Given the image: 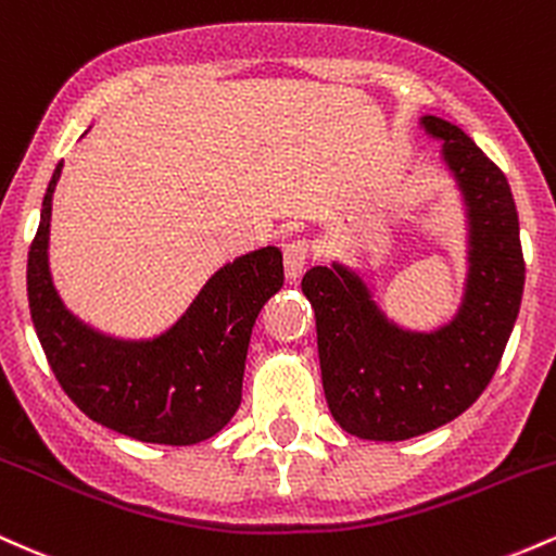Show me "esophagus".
I'll use <instances>...</instances> for the list:
<instances>
[{
    "instance_id": "34e87169",
    "label": "esophagus",
    "mask_w": 556,
    "mask_h": 556,
    "mask_svg": "<svg viewBox=\"0 0 556 556\" xmlns=\"http://www.w3.org/2000/svg\"><path fill=\"white\" fill-rule=\"evenodd\" d=\"M282 256H285L287 279H290V282H295L300 274L305 271V264H308V258H311V242L308 240L287 242Z\"/></svg>"
}]
</instances>
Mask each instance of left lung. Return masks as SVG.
<instances>
[{
    "instance_id": "8db88e82",
    "label": "left lung",
    "mask_w": 556,
    "mask_h": 556,
    "mask_svg": "<svg viewBox=\"0 0 556 556\" xmlns=\"http://www.w3.org/2000/svg\"><path fill=\"white\" fill-rule=\"evenodd\" d=\"M468 208V279L455 318L437 331L402 329L381 314L361 274L342 264L305 271L316 311L329 410L344 431L402 442L468 410L489 387L518 318L526 261L507 177L457 125L420 119Z\"/></svg>"
}]
</instances>
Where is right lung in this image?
Here are the masks:
<instances>
[{"instance_id":"obj_1","label":"right lung","mask_w":556,"mask_h":556,"mask_svg":"<svg viewBox=\"0 0 556 556\" xmlns=\"http://www.w3.org/2000/svg\"><path fill=\"white\" fill-rule=\"evenodd\" d=\"M56 164L28 251L30 318L65 394L96 424L149 444L188 446L238 413L258 311L285 282L282 253H245L203 285L175 327L154 340H117L75 318L49 274Z\"/></svg>"}]
</instances>
